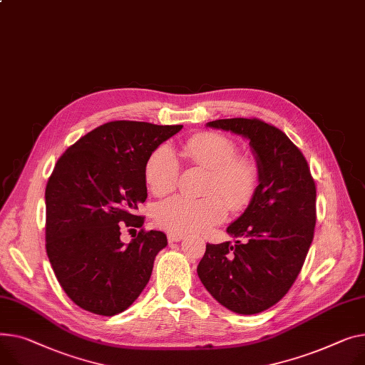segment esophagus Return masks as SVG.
I'll return each instance as SVG.
<instances>
[{"label": "esophagus", "mask_w": 365, "mask_h": 365, "mask_svg": "<svg viewBox=\"0 0 365 365\" xmlns=\"http://www.w3.org/2000/svg\"><path fill=\"white\" fill-rule=\"evenodd\" d=\"M167 239H168L170 242H179V240L183 239V235H180V233H168V235H167Z\"/></svg>", "instance_id": "1"}]
</instances>
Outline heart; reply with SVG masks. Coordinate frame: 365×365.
Listing matches in <instances>:
<instances>
[{"label": "heart", "mask_w": 365, "mask_h": 365, "mask_svg": "<svg viewBox=\"0 0 365 365\" xmlns=\"http://www.w3.org/2000/svg\"><path fill=\"white\" fill-rule=\"evenodd\" d=\"M180 153L193 164L210 170L204 187L207 195L200 200L173 197L160 202L155 208L158 226L172 233H200L223 220L226 205L232 211L250 205L259 185V167L251 157L237 155L230 138L201 132L186 138ZM179 176L180 164L168 147L157 148L145 164V180L158 197L173 192Z\"/></svg>", "instance_id": "1"}]
</instances>
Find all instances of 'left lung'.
<instances>
[{"mask_svg": "<svg viewBox=\"0 0 365 365\" xmlns=\"http://www.w3.org/2000/svg\"><path fill=\"white\" fill-rule=\"evenodd\" d=\"M210 128L250 139L259 167L255 197L227 232L236 244H207L198 276L208 292L237 314L277 304L297 280L317 220V187L297 145L264 120L222 118Z\"/></svg>", "mask_w": 365, "mask_h": 365, "instance_id": "8db88e82", "label": "left lung"}]
</instances>
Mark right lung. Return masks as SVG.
Instances as JSON below:
<instances>
[{
    "mask_svg": "<svg viewBox=\"0 0 365 365\" xmlns=\"http://www.w3.org/2000/svg\"><path fill=\"white\" fill-rule=\"evenodd\" d=\"M182 125L108 121L68 147L45 187V248L58 283L78 307L115 315L150 282L163 232L140 229L130 244L120 227H142L145 164Z\"/></svg>",
    "mask_w": 365,
    "mask_h": 365,
    "instance_id": "obj_1",
    "label": "right lung"
}]
</instances>
